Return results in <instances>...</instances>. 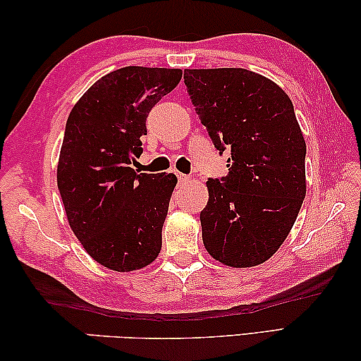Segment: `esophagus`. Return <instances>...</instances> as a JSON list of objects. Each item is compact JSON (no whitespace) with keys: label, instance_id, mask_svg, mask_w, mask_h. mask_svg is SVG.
Wrapping results in <instances>:
<instances>
[{"label":"esophagus","instance_id":"esophagus-1","mask_svg":"<svg viewBox=\"0 0 361 361\" xmlns=\"http://www.w3.org/2000/svg\"><path fill=\"white\" fill-rule=\"evenodd\" d=\"M177 180H179L180 185H184V184H187V182H190V177L185 176V174L177 173Z\"/></svg>","mask_w":361,"mask_h":361}]
</instances>
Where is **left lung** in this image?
I'll return each mask as SVG.
<instances>
[{"instance_id": "obj_1", "label": "left lung", "mask_w": 361, "mask_h": 361, "mask_svg": "<svg viewBox=\"0 0 361 361\" xmlns=\"http://www.w3.org/2000/svg\"><path fill=\"white\" fill-rule=\"evenodd\" d=\"M184 82L216 149L230 150L228 174L206 182L203 245L224 265L254 267L279 251L305 198V140L293 102L246 68H187Z\"/></svg>"}]
</instances>
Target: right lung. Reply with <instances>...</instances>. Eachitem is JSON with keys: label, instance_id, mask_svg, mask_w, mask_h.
<instances>
[{"label": "right lung", "instance_id": "obj_1", "mask_svg": "<svg viewBox=\"0 0 361 361\" xmlns=\"http://www.w3.org/2000/svg\"><path fill=\"white\" fill-rule=\"evenodd\" d=\"M180 78V68H118L94 82L68 115L57 187L70 228L110 270L144 269L161 251L177 177L135 173L131 164L142 153L149 111Z\"/></svg>", "mask_w": 361, "mask_h": 361}]
</instances>
